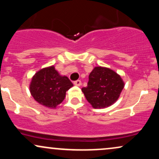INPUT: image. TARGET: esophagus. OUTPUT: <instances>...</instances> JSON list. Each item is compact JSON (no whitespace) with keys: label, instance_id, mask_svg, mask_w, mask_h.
<instances>
[{"label":"esophagus","instance_id":"obj_1","mask_svg":"<svg viewBox=\"0 0 159 159\" xmlns=\"http://www.w3.org/2000/svg\"><path fill=\"white\" fill-rule=\"evenodd\" d=\"M74 84L75 86H78V87H80L81 85V81L80 80H78V81H75L74 82Z\"/></svg>","mask_w":159,"mask_h":159}]
</instances>
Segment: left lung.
<instances>
[{
  "instance_id": "1",
  "label": "left lung",
  "mask_w": 159,
  "mask_h": 159,
  "mask_svg": "<svg viewBox=\"0 0 159 159\" xmlns=\"http://www.w3.org/2000/svg\"><path fill=\"white\" fill-rule=\"evenodd\" d=\"M125 83L121 76L112 69L96 66L89 75V81L81 89L87 102L95 109L105 108L119 98Z\"/></svg>"
}]
</instances>
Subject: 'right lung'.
<instances>
[{
    "instance_id": "right-lung-1",
    "label": "right lung",
    "mask_w": 159,
    "mask_h": 159,
    "mask_svg": "<svg viewBox=\"0 0 159 159\" xmlns=\"http://www.w3.org/2000/svg\"><path fill=\"white\" fill-rule=\"evenodd\" d=\"M73 86L66 75H61L54 66L41 69L32 77L30 92L40 105L54 109L64 100L66 93Z\"/></svg>"
}]
</instances>
